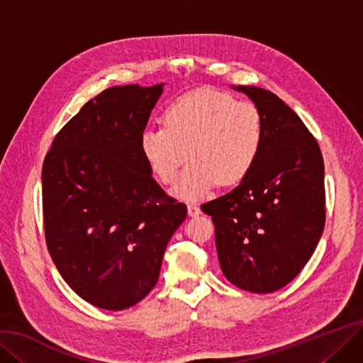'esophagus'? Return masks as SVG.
<instances>
[{
	"label": "esophagus",
	"mask_w": 363,
	"mask_h": 363,
	"mask_svg": "<svg viewBox=\"0 0 363 363\" xmlns=\"http://www.w3.org/2000/svg\"><path fill=\"white\" fill-rule=\"evenodd\" d=\"M187 213H189L191 217H196L201 214L199 207L195 204V202H187Z\"/></svg>",
	"instance_id": "esophagus-1"
}]
</instances>
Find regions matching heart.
Returning <instances> with one entry per match:
<instances>
[{
	"label": "heart",
	"mask_w": 363,
	"mask_h": 363,
	"mask_svg": "<svg viewBox=\"0 0 363 363\" xmlns=\"http://www.w3.org/2000/svg\"><path fill=\"white\" fill-rule=\"evenodd\" d=\"M164 126L144 131L140 149L155 176L165 184L177 180L174 195L201 199L216 184L241 182L256 164L264 146L265 126L259 108L229 94L198 89L165 108Z\"/></svg>",
	"instance_id": "heart-1"
}]
</instances>
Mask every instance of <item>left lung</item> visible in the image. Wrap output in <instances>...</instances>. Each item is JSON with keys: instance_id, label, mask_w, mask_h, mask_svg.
Returning a JSON list of instances; mask_svg holds the SVG:
<instances>
[{"instance_id": "obj_1", "label": "left lung", "mask_w": 363, "mask_h": 363, "mask_svg": "<svg viewBox=\"0 0 363 363\" xmlns=\"http://www.w3.org/2000/svg\"><path fill=\"white\" fill-rule=\"evenodd\" d=\"M262 114L264 146L234 191L201 206L214 223L225 277L253 294L291 283L314 253L325 228V165L299 116L269 91L230 86Z\"/></svg>"}]
</instances>
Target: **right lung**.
<instances>
[{
    "label": "right lung",
    "mask_w": 363,
    "mask_h": 363,
    "mask_svg": "<svg viewBox=\"0 0 363 363\" xmlns=\"http://www.w3.org/2000/svg\"><path fill=\"white\" fill-rule=\"evenodd\" d=\"M162 92L164 83L101 92L55 137L43 164L49 253L67 284L98 308L121 311L149 295L187 216L140 149Z\"/></svg>",
    "instance_id": "add662e5"
}]
</instances>
